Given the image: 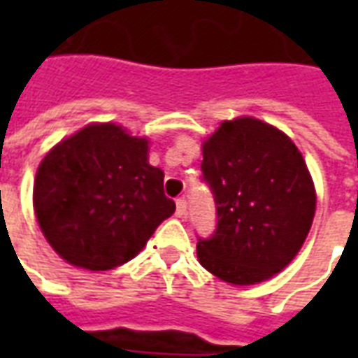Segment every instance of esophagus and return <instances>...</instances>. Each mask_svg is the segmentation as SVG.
Returning a JSON list of instances; mask_svg holds the SVG:
<instances>
[{
  "label": "esophagus",
  "mask_w": 358,
  "mask_h": 358,
  "mask_svg": "<svg viewBox=\"0 0 358 358\" xmlns=\"http://www.w3.org/2000/svg\"><path fill=\"white\" fill-rule=\"evenodd\" d=\"M187 213V201L184 199V197H180V199H176V217L184 218L186 217Z\"/></svg>",
  "instance_id": "esophagus-1"
}]
</instances>
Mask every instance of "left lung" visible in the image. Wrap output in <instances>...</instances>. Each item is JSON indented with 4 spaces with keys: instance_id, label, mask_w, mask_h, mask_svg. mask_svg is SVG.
<instances>
[{
    "instance_id": "1",
    "label": "left lung",
    "mask_w": 358,
    "mask_h": 358,
    "mask_svg": "<svg viewBox=\"0 0 358 358\" xmlns=\"http://www.w3.org/2000/svg\"><path fill=\"white\" fill-rule=\"evenodd\" d=\"M203 180L217 205L215 234L197 241L199 263L228 284L268 280L307 238L316 194L299 149L263 120H224L203 143Z\"/></svg>"
}]
</instances>
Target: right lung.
I'll return each instance as SVG.
<instances>
[{"label": "right lung", "instance_id": "add662e5", "mask_svg": "<svg viewBox=\"0 0 358 358\" xmlns=\"http://www.w3.org/2000/svg\"><path fill=\"white\" fill-rule=\"evenodd\" d=\"M148 140L122 126L88 124L51 149L38 166L34 210L45 240L66 263L110 270L140 253L176 209Z\"/></svg>", "mask_w": 358, "mask_h": 358}]
</instances>
